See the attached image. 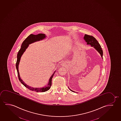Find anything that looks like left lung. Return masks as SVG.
<instances>
[{
    "label": "left lung",
    "instance_id": "left-lung-1",
    "mask_svg": "<svg viewBox=\"0 0 121 121\" xmlns=\"http://www.w3.org/2000/svg\"><path fill=\"white\" fill-rule=\"evenodd\" d=\"M84 40L86 41L87 43V44L88 45H90L91 47H93L95 49H96V51L98 52L100 54L101 57L103 59L102 56H103V51L101 47L100 46V44L98 42V41L96 40V39L94 37L92 36L87 35H85L84 37ZM70 91L74 92V91H72L69 88Z\"/></svg>",
    "mask_w": 121,
    "mask_h": 121
}]
</instances>
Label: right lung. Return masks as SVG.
<instances>
[{
    "instance_id": "right-lung-1",
    "label": "right lung",
    "mask_w": 121,
    "mask_h": 121,
    "mask_svg": "<svg viewBox=\"0 0 121 121\" xmlns=\"http://www.w3.org/2000/svg\"><path fill=\"white\" fill-rule=\"evenodd\" d=\"M46 37V36L44 34H39L37 35H34L31 34L22 42V45H21V49H19V50L18 53L17 55V62L16 64V67L18 77L19 80L20 81L21 83L24 85V86H25L28 89H30L32 91H35L37 92H45V91H47L48 90H49V89L51 87V85H52V79L53 76L54 75V73H55L56 71H54L53 74H52V75L51 76V77H50L49 80V82L46 86L42 88L32 87L26 85L23 82V80L21 79L20 75H19L18 67H19V65L21 56L23 54V53L25 52V51L26 50V49H27V48L28 47L29 44H32L34 42H37V41H39L43 40Z\"/></svg>"
}]
</instances>
